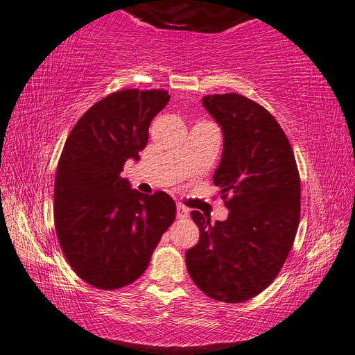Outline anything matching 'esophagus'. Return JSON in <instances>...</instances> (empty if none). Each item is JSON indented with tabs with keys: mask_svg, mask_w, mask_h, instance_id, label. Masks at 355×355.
Segmentation results:
<instances>
[{
	"mask_svg": "<svg viewBox=\"0 0 355 355\" xmlns=\"http://www.w3.org/2000/svg\"><path fill=\"white\" fill-rule=\"evenodd\" d=\"M189 216V209H187L186 206L183 205H177V218H180V220H186V218Z\"/></svg>",
	"mask_w": 355,
	"mask_h": 355,
	"instance_id": "obj_1",
	"label": "esophagus"
}]
</instances>
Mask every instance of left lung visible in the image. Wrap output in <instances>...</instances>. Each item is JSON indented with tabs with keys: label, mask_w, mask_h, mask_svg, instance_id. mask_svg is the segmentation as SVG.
I'll return each instance as SVG.
<instances>
[{
	"label": "left lung",
	"mask_w": 355,
	"mask_h": 355,
	"mask_svg": "<svg viewBox=\"0 0 355 355\" xmlns=\"http://www.w3.org/2000/svg\"><path fill=\"white\" fill-rule=\"evenodd\" d=\"M202 105L224 135L214 184L229 216L210 224L193 210L200 241L186 252V267L206 296L239 304L284 267L299 227L300 177L284 130L259 103L225 93L205 96Z\"/></svg>",
	"instance_id": "8db88e82"
}]
</instances>
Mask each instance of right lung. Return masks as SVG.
<instances>
[{"label": "right lung", "instance_id": "obj_1", "mask_svg": "<svg viewBox=\"0 0 355 355\" xmlns=\"http://www.w3.org/2000/svg\"><path fill=\"white\" fill-rule=\"evenodd\" d=\"M169 99L166 89L108 94L67 137L55 178V229L70 267L94 288L117 290L139 279L175 220L168 193H140L120 177L128 158L139 160L150 120Z\"/></svg>", "mask_w": 355, "mask_h": 355}]
</instances>
